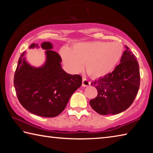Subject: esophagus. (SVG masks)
Here are the masks:
<instances>
[{
	"instance_id": "34e87169",
	"label": "esophagus",
	"mask_w": 153,
	"mask_h": 153,
	"mask_svg": "<svg viewBox=\"0 0 153 153\" xmlns=\"http://www.w3.org/2000/svg\"><path fill=\"white\" fill-rule=\"evenodd\" d=\"M90 85V82L84 77V78L82 79V86L86 87V86H89Z\"/></svg>"
}]
</instances>
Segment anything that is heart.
Here are the masks:
<instances>
[{"label":"heart","mask_w":153,"mask_h":153,"mask_svg":"<svg viewBox=\"0 0 153 153\" xmlns=\"http://www.w3.org/2000/svg\"><path fill=\"white\" fill-rule=\"evenodd\" d=\"M123 45L119 42H89L76 44L70 51L61 49L64 64L72 72H79L84 68L94 78L106 76L113 70L121 57Z\"/></svg>","instance_id":"obj_1"}]
</instances>
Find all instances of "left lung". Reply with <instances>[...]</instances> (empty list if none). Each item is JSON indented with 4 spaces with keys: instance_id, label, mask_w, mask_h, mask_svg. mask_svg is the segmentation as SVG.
<instances>
[{
    "instance_id": "8db88e82",
    "label": "left lung",
    "mask_w": 153,
    "mask_h": 153,
    "mask_svg": "<svg viewBox=\"0 0 153 153\" xmlns=\"http://www.w3.org/2000/svg\"><path fill=\"white\" fill-rule=\"evenodd\" d=\"M121 56L120 63L111 73L92 81L98 95L90 105L96 112L106 115L118 114L130 107L138 94L140 76L136 56L128 46Z\"/></svg>"
}]
</instances>
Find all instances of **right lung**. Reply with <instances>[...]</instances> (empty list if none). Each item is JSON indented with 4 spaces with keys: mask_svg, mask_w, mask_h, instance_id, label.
<instances>
[{
    "mask_svg": "<svg viewBox=\"0 0 153 153\" xmlns=\"http://www.w3.org/2000/svg\"><path fill=\"white\" fill-rule=\"evenodd\" d=\"M38 47L33 43L30 48ZM46 60L42 67L31 66L24 52L18 61L14 76L16 94L23 107L34 115L54 117L63 111L72 94L82 86L79 75L66 73L61 67V57L52 51L49 42L42 43Z\"/></svg>",
    "mask_w": 153,
    "mask_h": 153,
    "instance_id": "right-lung-1",
    "label": "right lung"
}]
</instances>
